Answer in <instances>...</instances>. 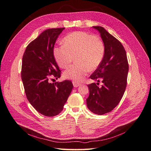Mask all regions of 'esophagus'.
Listing matches in <instances>:
<instances>
[{"instance_id": "esophagus-1", "label": "esophagus", "mask_w": 151, "mask_h": 151, "mask_svg": "<svg viewBox=\"0 0 151 151\" xmlns=\"http://www.w3.org/2000/svg\"><path fill=\"white\" fill-rule=\"evenodd\" d=\"M73 86L74 87H75V88H76V87H78L79 86H80V83H77L76 81H73Z\"/></svg>"}]
</instances>
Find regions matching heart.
I'll return each mask as SVG.
<instances>
[{
    "label": "heart",
    "mask_w": 151,
    "mask_h": 151,
    "mask_svg": "<svg viewBox=\"0 0 151 151\" xmlns=\"http://www.w3.org/2000/svg\"><path fill=\"white\" fill-rule=\"evenodd\" d=\"M63 44L54 47L53 54L58 65L62 68L68 67L76 56L78 64L63 73L65 78L76 82L83 80L89 70L92 71L97 68L105 56L104 42L88 32L70 33L63 39Z\"/></svg>",
    "instance_id": "b5f03b06"
}]
</instances>
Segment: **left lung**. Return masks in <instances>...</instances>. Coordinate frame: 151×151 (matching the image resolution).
<instances>
[{
    "label": "left lung",
    "mask_w": 151,
    "mask_h": 151,
    "mask_svg": "<svg viewBox=\"0 0 151 151\" xmlns=\"http://www.w3.org/2000/svg\"><path fill=\"white\" fill-rule=\"evenodd\" d=\"M93 28L100 32L105 52L100 65L90 76L98 83L88 85L90 93L86 105L91 112L104 115L114 110L122 98L127 86L129 64L122 43L103 27ZM100 80L103 83L101 87L98 86Z\"/></svg>",
    "instance_id": "left-lung-1"
}]
</instances>
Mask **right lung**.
Listing matches in <instances>:
<instances>
[{"label": "right lung", "instance_id": "1", "mask_svg": "<svg viewBox=\"0 0 151 151\" xmlns=\"http://www.w3.org/2000/svg\"><path fill=\"white\" fill-rule=\"evenodd\" d=\"M48 29L27 46L22 61L21 78L28 101L39 113L54 116L63 109L73 89L70 80L51 83L61 76L53 49L57 38L65 29Z\"/></svg>", "mask_w": 151, "mask_h": 151}]
</instances>
